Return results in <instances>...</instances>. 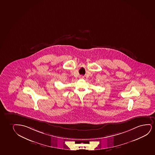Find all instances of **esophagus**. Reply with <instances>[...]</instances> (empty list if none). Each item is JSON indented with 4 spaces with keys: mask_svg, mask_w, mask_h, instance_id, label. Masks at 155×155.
Wrapping results in <instances>:
<instances>
[{
    "mask_svg": "<svg viewBox=\"0 0 155 155\" xmlns=\"http://www.w3.org/2000/svg\"><path fill=\"white\" fill-rule=\"evenodd\" d=\"M80 78H83V77H80Z\"/></svg>",
    "mask_w": 155,
    "mask_h": 155,
    "instance_id": "34e87169",
    "label": "esophagus"
}]
</instances>
